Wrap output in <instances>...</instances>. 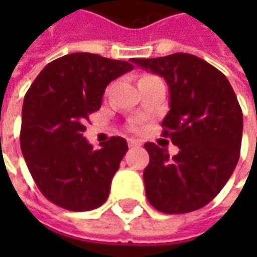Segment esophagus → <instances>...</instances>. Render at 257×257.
I'll return each mask as SVG.
<instances>
[{"mask_svg":"<svg viewBox=\"0 0 257 257\" xmlns=\"http://www.w3.org/2000/svg\"><path fill=\"white\" fill-rule=\"evenodd\" d=\"M127 143H128L130 147H139V146H140V142H139V140H136V139H128V140H127Z\"/></svg>","mask_w":257,"mask_h":257,"instance_id":"1","label":"esophagus"}]
</instances>
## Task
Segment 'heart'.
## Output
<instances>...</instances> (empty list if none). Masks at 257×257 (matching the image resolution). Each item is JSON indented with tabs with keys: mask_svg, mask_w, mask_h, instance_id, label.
<instances>
[{
	"mask_svg": "<svg viewBox=\"0 0 257 257\" xmlns=\"http://www.w3.org/2000/svg\"><path fill=\"white\" fill-rule=\"evenodd\" d=\"M133 130H136V125H133Z\"/></svg>",
	"mask_w": 257,
	"mask_h": 257,
	"instance_id": "obj_1",
	"label": "heart"
}]
</instances>
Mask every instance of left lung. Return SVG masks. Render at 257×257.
<instances>
[{
  "label": "left lung",
  "mask_w": 257,
  "mask_h": 257,
  "mask_svg": "<svg viewBox=\"0 0 257 257\" xmlns=\"http://www.w3.org/2000/svg\"><path fill=\"white\" fill-rule=\"evenodd\" d=\"M134 64L159 74L170 91V110L162 121L164 137L179 147L146 143L150 162L144 169L146 196L169 214L202 209L219 194L240 156L243 114L226 75L193 54L133 58Z\"/></svg>",
  "instance_id": "left-lung-1"
}]
</instances>
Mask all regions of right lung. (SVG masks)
Masks as SVG:
<instances>
[{
  "label": "right lung",
  "instance_id": "obj_1",
  "mask_svg": "<svg viewBox=\"0 0 257 257\" xmlns=\"http://www.w3.org/2000/svg\"><path fill=\"white\" fill-rule=\"evenodd\" d=\"M133 68L128 61L98 54H67L45 65L27 91L21 152L35 184L51 203L87 212L107 200L127 142L111 137L95 150L83 132L88 115L100 108L105 87Z\"/></svg>",
  "mask_w": 257,
  "mask_h": 257
}]
</instances>
